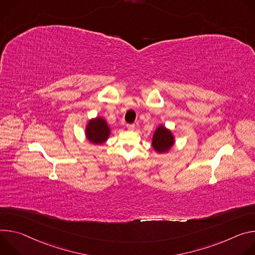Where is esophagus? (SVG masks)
Returning <instances> with one entry per match:
<instances>
[{
	"instance_id": "obj_1",
	"label": "esophagus",
	"mask_w": 255,
	"mask_h": 255,
	"mask_svg": "<svg viewBox=\"0 0 255 255\" xmlns=\"http://www.w3.org/2000/svg\"><path fill=\"white\" fill-rule=\"evenodd\" d=\"M127 128L128 130H133L134 129V125L133 124H129V125H127Z\"/></svg>"
}]
</instances>
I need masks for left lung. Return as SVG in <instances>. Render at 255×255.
<instances>
[{
	"mask_svg": "<svg viewBox=\"0 0 255 255\" xmlns=\"http://www.w3.org/2000/svg\"><path fill=\"white\" fill-rule=\"evenodd\" d=\"M174 145V135L164 126H159L152 138V146L158 153H167Z\"/></svg>",
	"mask_w": 255,
	"mask_h": 255,
	"instance_id": "left-lung-1",
	"label": "left lung"
}]
</instances>
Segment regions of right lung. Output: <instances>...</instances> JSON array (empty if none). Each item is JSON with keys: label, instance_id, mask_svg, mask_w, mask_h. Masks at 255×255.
Instances as JSON below:
<instances>
[{"label": "right lung", "instance_id": "add662e5", "mask_svg": "<svg viewBox=\"0 0 255 255\" xmlns=\"http://www.w3.org/2000/svg\"><path fill=\"white\" fill-rule=\"evenodd\" d=\"M110 128L105 120L96 118L88 122L86 127V136L91 143L101 145L109 137Z\"/></svg>", "mask_w": 255, "mask_h": 255}]
</instances>
